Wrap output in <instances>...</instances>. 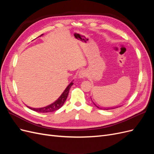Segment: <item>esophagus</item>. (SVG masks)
<instances>
[{
	"mask_svg": "<svg viewBox=\"0 0 154 154\" xmlns=\"http://www.w3.org/2000/svg\"><path fill=\"white\" fill-rule=\"evenodd\" d=\"M86 76H87V72L85 70H81V71L79 72V74H78L79 78H85Z\"/></svg>",
	"mask_w": 154,
	"mask_h": 154,
	"instance_id": "1",
	"label": "esophagus"
}]
</instances>
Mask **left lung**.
Instances as JSON below:
<instances>
[{"mask_svg":"<svg viewBox=\"0 0 154 154\" xmlns=\"http://www.w3.org/2000/svg\"><path fill=\"white\" fill-rule=\"evenodd\" d=\"M93 103H94V105L96 106V107H97V108H99V109H102V110H110V109H116V108H118V107H119V106H116V107H106V108H102V107H99V106H97V105H96L94 102H93Z\"/></svg>","mask_w":154,"mask_h":154,"instance_id":"left-lung-1","label":"left lung"}]
</instances>
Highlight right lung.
<instances>
[{
    "label": "right lung",
    "mask_w": 154,
    "mask_h": 154,
    "mask_svg": "<svg viewBox=\"0 0 154 154\" xmlns=\"http://www.w3.org/2000/svg\"><path fill=\"white\" fill-rule=\"evenodd\" d=\"M42 35H41V36ZM72 85H73V82H71L66 87V88L63 92L61 96H60L54 102V103L50 104L49 105H48V106H44V107H42V108H32V107H29L28 106H27L32 110L38 112H42V113L52 112L58 110L59 109L61 108V107L63 106V103H65V101H66L67 97L68 96V94H69L70 88L71 87V86Z\"/></svg>",
    "instance_id": "right-lung-1"
}]
</instances>
